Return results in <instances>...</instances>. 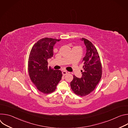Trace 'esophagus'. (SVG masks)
<instances>
[{"mask_svg":"<svg viewBox=\"0 0 128 128\" xmlns=\"http://www.w3.org/2000/svg\"><path fill=\"white\" fill-rule=\"evenodd\" d=\"M67 74H68V72L66 71H62V74H63V76H65V75Z\"/></svg>","mask_w":128,"mask_h":128,"instance_id":"1","label":"esophagus"}]
</instances>
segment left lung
I'll return each mask as SVG.
<instances>
[{
  "label": "left lung",
  "mask_w": 128,
  "mask_h": 128,
  "mask_svg": "<svg viewBox=\"0 0 128 128\" xmlns=\"http://www.w3.org/2000/svg\"><path fill=\"white\" fill-rule=\"evenodd\" d=\"M80 40L84 41L86 47V56L82 61L84 71L82 70L81 78L74 76L70 86L76 94L84 96L95 89L101 80L102 71L101 61L95 46L86 39Z\"/></svg>",
  "instance_id": "8db88e82"
}]
</instances>
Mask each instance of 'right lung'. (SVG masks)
Segmentation results:
<instances>
[{
  "instance_id": "1",
  "label": "right lung",
  "mask_w": 128,
  "mask_h": 128,
  "mask_svg": "<svg viewBox=\"0 0 128 128\" xmlns=\"http://www.w3.org/2000/svg\"><path fill=\"white\" fill-rule=\"evenodd\" d=\"M60 40L44 38L35 43L31 48L28 59L30 78L37 88L44 94H49L56 90L62 78V72L48 67V59L53 56V48Z\"/></svg>"
}]
</instances>
